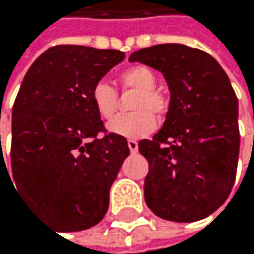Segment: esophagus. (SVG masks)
Segmentation results:
<instances>
[{"instance_id":"obj_1","label":"esophagus","mask_w":254,"mask_h":254,"mask_svg":"<svg viewBox=\"0 0 254 254\" xmlns=\"http://www.w3.org/2000/svg\"><path fill=\"white\" fill-rule=\"evenodd\" d=\"M128 148H129L131 154H135L138 151V143L135 140H128Z\"/></svg>"}]
</instances>
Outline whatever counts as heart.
I'll return each instance as SVG.
<instances>
[{"label": "heart", "instance_id": "b5f03b06", "mask_svg": "<svg viewBox=\"0 0 254 254\" xmlns=\"http://www.w3.org/2000/svg\"><path fill=\"white\" fill-rule=\"evenodd\" d=\"M119 79L125 90L138 91L131 105V110L135 113L114 119L108 123V129L126 138H140L151 134L157 125L154 114L161 117L168 111V99L155 90L157 74L146 65H132L122 71ZM91 102L103 120H111L119 108L117 91L105 80H99L93 86Z\"/></svg>", "mask_w": 254, "mask_h": 254}]
</instances>
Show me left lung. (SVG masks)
<instances>
[{
    "instance_id": "1",
    "label": "left lung",
    "mask_w": 254,
    "mask_h": 254,
    "mask_svg": "<svg viewBox=\"0 0 254 254\" xmlns=\"http://www.w3.org/2000/svg\"><path fill=\"white\" fill-rule=\"evenodd\" d=\"M161 71L169 111L152 140L138 141L149 163L144 201L160 218L193 222L229 198L238 168V99L229 76L206 52L160 44L129 56Z\"/></svg>"
}]
</instances>
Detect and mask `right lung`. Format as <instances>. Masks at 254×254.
<instances>
[{"label":"right lung","instance_id":"right-lung-1","mask_svg":"<svg viewBox=\"0 0 254 254\" xmlns=\"http://www.w3.org/2000/svg\"><path fill=\"white\" fill-rule=\"evenodd\" d=\"M123 59L119 50L52 47L28 68L13 103L15 183L65 232L103 219L129 155L125 137H99L105 128L91 102L93 86Z\"/></svg>","mask_w":254,"mask_h":254}]
</instances>
